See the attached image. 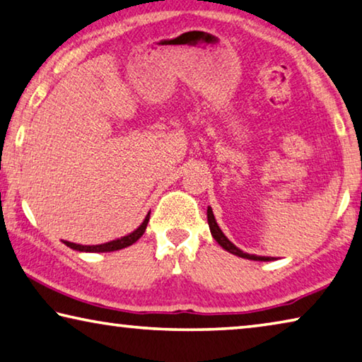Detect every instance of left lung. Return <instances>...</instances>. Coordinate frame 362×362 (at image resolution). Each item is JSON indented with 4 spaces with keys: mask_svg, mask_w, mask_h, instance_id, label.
<instances>
[{
    "mask_svg": "<svg viewBox=\"0 0 362 362\" xmlns=\"http://www.w3.org/2000/svg\"><path fill=\"white\" fill-rule=\"evenodd\" d=\"M208 223H209V230H211V235L214 237V240L217 243H219L223 250L228 251V253H232L235 256L238 257H245V259H251V261H272V257L269 256H257V255H250V253H245V251H242L240 248H237L230 240H228L226 235H223V232L221 230V227L217 226L216 222V217L214 214H212V209L208 206Z\"/></svg>",
    "mask_w": 362,
    "mask_h": 362,
    "instance_id": "left-lung-1",
    "label": "left lung"
}]
</instances>
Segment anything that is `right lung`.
I'll return each instance as SVG.
<instances>
[{"mask_svg":"<svg viewBox=\"0 0 362 362\" xmlns=\"http://www.w3.org/2000/svg\"><path fill=\"white\" fill-rule=\"evenodd\" d=\"M148 221H150V212H148L145 221H143L139 228H135L134 232H130L125 237H120L117 240H112V242L107 243H101V245H77V243H71V242H64L66 246L69 248L76 250V251H83V253H111V251H117L122 248H127V246L134 245L136 240H139L143 233L146 230Z\"/></svg>","mask_w":362,"mask_h":362,"instance_id":"right-lung-1","label":"right lung"}]
</instances>
